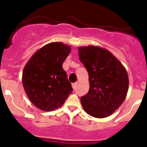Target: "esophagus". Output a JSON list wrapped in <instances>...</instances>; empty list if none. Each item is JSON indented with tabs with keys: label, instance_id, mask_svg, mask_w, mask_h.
<instances>
[{
	"label": "esophagus",
	"instance_id": "esophagus-1",
	"mask_svg": "<svg viewBox=\"0 0 147 147\" xmlns=\"http://www.w3.org/2000/svg\"><path fill=\"white\" fill-rule=\"evenodd\" d=\"M72 88H73V89H74V90H75V88H76V86H77V83H76V82H75V83H72Z\"/></svg>",
	"mask_w": 147,
	"mask_h": 147
}]
</instances>
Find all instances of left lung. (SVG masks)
<instances>
[{
	"label": "left lung",
	"instance_id": "obj_1",
	"mask_svg": "<svg viewBox=\"0 0 147 147\" xmlns=\"http://www.w3.org/2000/svg\"><path fill=\"white\" fill-rule=\"evenodd\" d=\"M80 60L89 75L90 90L81 97L84 110L90 116L105 118L123 103L129 87L127 72L109 51L97 46L80 47Z\"/></svg>",
	"mask_w": 147,
	"mask_h": 147
}]
</instances>
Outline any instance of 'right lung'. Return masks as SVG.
Listing matches in <instances>:
<instances>
[{"label":"right lung","mask_w":147,"mask_h":147,"mask_svg":"<svg viewBox=\"0 0 147 147\" xmlns=\"http://www.w3.org/2000/svg\"><path fill=\"white\" fill-rule=\"evenodd\" d=\"M70 51L69 45L50 42L38 50L25 66L23 87L38 109L47 112L57 109L72 93V84L63 68Z\"/></svg>","instance_id":"1"}]
</instances>
